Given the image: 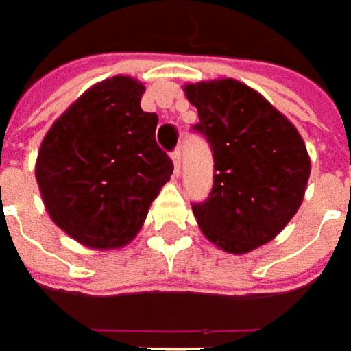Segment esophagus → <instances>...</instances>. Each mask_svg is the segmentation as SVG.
Instances as JSON below:
<instances>
[{"label":"esophagus","mask_w":351,"mask_h":351,"mask_svg":"<svg viewBox=\"0 0 351 351\" xmlns=\"http://www.w3.org/2000/svg\"><path fill=\"white\" fill-rule=\"evenodd\" d=\"M171 160H173V168H176V171H180L181 149H176V151H171Z\"/></svg>","instance_id":"1"}]
</instances>
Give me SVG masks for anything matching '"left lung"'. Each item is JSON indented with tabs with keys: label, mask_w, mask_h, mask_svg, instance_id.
I'll list each match as a JSON object with an SVG mask.
<instances>
[{
	"label": "left lung",
	"mask_w": 351,
	"mask_h": 351,
	"mask_svg": "<svg viewBox=\"0 0 351 351\" xmlns=\"http://www.w3.org/2000/svg\"><path fill=\"white\" fill-rule=\"evenodd\" d=\"M187 100L213 155V187L193 204L206 238L228 253L270 242L304 198L310 156L297 128L234 79L187 84Z\"/></svg>",
	"instance_id": "1"
}]
</instances>
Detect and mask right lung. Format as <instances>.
Masks as SVG:
<instances>
[{
	"instance_id": "obj_1",
	"label": "right lung",
	"mask_w": 351,
	"mask_h": 351,
	"mask_svg": "<svg viewBox=\"0 0 351 351\" xmlns=\"http://www.w3.org/2000/svg\"><path fill=\"white\" fill-rule=\"evenodd\" d=\"M145 86L117 75L94 84L47 132L36 162L45 208L58 227L94 250L134 240L173 162L156 145Z\"/></svg>"
}]
</instances>
